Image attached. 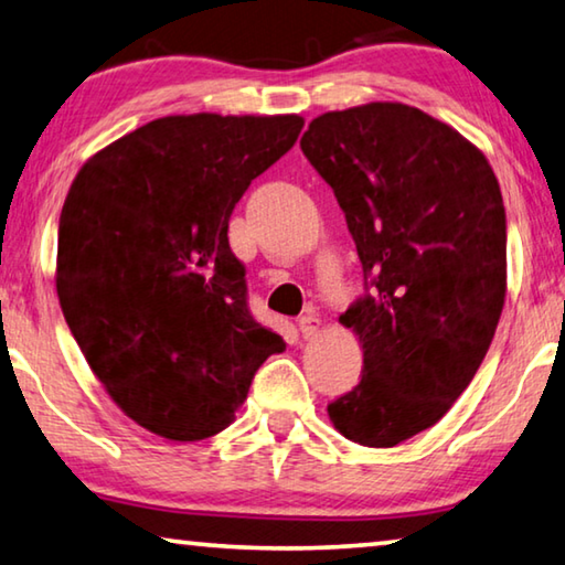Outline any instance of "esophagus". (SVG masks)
<instances>
[{"mask_svg": "<svg viewBox=\"0 0 565 565\" xmlns=\"http://www.w3.org/2000/svg\"><path fill=\"white\" fill-rule=\"evenodd\" d=\"M299 331L303 337H315L317 331H319V317H317V311H303V315L299 317Z\"/></svg>", "mask_w": 565, "mask_h": 565, "instance_id": "esophagus-1", "label": "esophagus"}]
</instances>
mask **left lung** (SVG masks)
I'll return each mask as SVG.
<instances>
[{"label": "left lung", "mask_w": 565, "mask_h": 565, "mask_svg": "<svg viewBox=\"0 0 565 565\" xmlns=\"http://www.w3.org/2000/svg\"><path fill=\"white\" fill-rule=\"evenodd\" d=\"M301 150L331 185L366 294L339 321L362 380L327 407L347 440L395 447L476 377L505 303V205L488 158L433 115L370 103L309 122Z\"/></svg>", "instance_id": "obj_1"}]
</instances>
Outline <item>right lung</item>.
<instances>
[{"mask_svg": "<svg viewBox=\"0 0 565 565\" xmlns=\"http://www.w3.org/2000/svg\"><path fill=\"white\" fill-rule=\"evenodd\" d=\"M299 115H168L79 168L60 213L62 315L107 395L178 443L234 423L284 339L250 317L228 218Z\"/></svg>", "mask_w": 565, "mask_h": 565, "instance_id": "1", "label": "right lung"}]
</instances>
